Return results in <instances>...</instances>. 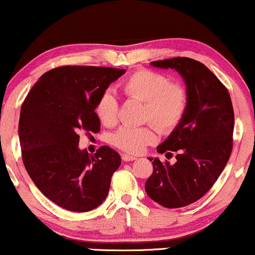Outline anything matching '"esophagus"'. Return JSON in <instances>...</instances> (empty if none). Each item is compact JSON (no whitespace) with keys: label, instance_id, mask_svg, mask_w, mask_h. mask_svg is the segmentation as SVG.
Instances as JSON below:
<instances>
[{"label":"esophagus","instance_id":"obj_1","mask_svg":"<svg viewBox=\"0 0 255 255\" xmlns=\"http://www.w3.org/2000/svg\"><path fill=\"white\" fill-rule=\"evenodd\" d=\"M122 159L124 160V161H133V160H135L137 158L133 155H130V154H125V153H123L122 154Z\"/></svg>","mask_w":255,"mask_h":255}]
</instances>
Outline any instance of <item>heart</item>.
I'll list each match as a JSON object with an SVG mask.
<instances>
[{
	"instance_id": "1",
	"label": "heart",
	"mask_w": 255,
	"mask_h": 255,
	"mask_svg": "<svg viewBox=\"0 0 255 255\" xmlns=\"http://www.w3.org/2000/svg\"><path fill=\"white\" fill-rule=\"evenodd\" d=\"M121 88L128 97L145 103L144 120L151 121L163 131L175 128L186 113L188 96L182 86L170 83L166 75L141 69L132 73L122 82ZM95 111L104 125L111 127L117 122L118 102L110 90L101 94ZM158 140V131L153 125L122 127L111 137L116 147L139 154L146 146Z\"/></svg>"
}]
</instances>
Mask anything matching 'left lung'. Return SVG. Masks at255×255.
Returning <instances> with one entry per match:
<instances>
[{
	"instance_id": "obj_1",
	"label": "left lung",
	"mask_w": 255,
	"mask_h": 255,
	"mask_svg": "<svg viewBox=\"0 0 255 255\" xmlns=\"http://www.w3.org/2000/svg\"><path fill=\"white\" fill-rule=\"evenodd\" d=\"M151 66L179 73L188 104L180 123L156 147L166 155L176 152V162L148 158L153 173L145 190L162 207H186L210 190L229 161L235 127L231 97L217 76L194 59L177 57L152 61Z\"/></svg>"
}]
</instances>
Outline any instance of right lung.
Segmentation results:
<instances>
[{
	"label": "right lung",
	"mask_w": 255,
	"mask_h": 255,
	"mask_svg": "<svg viewBox=\"0 0 255 255\" xmlns=\"http://www.w3.org/2000/svg\"><path fill=\"white\" fill-rule=\"evenodd\" d=\"M125 69L62 66L43 74L20 109L18 135L24 166L38 189L59 207L86 212L103 203L121 155L102 146L79 148V132L100 131L101 94Z\"/></svg>",
	"instance_id": "1"
}]
</instances>
